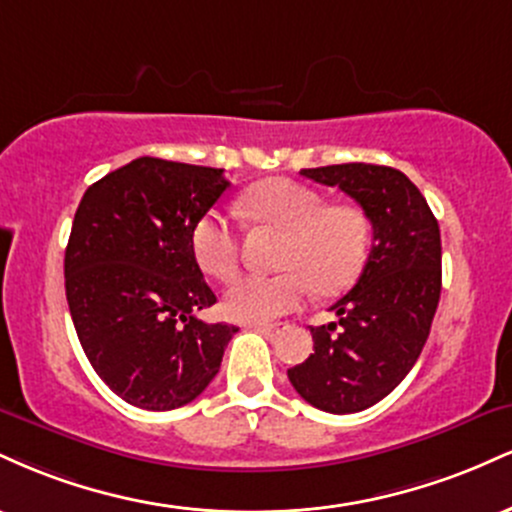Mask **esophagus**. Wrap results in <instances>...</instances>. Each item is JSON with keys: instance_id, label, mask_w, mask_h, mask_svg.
<instances>
[{"instance_id": "1", "label": "esophagus", "mask_w": 512, "mask_h": 512, "mask_svg": "<svg viewBox=\"0 0 512 512\" xmlns=\"http://www.w3.org/2000/svg\"><path fill=\"white\" fill-rule=\"evenodd\" d=\"M252 327H255L257 332L267 334V337H272L274 332H279V325H274V322H269V325H267V322H260V325H252Z\"/></svg>"}]
</instances>
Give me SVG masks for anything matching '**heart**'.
I'll return each instance as SVG.
<instances>
[{"label":"heart","instance_id":"b5f03b06","mask_svg":"<svg viewBox=\"0 0 512 512\" xmlns=\"http://www.w3.org/2000/svg\"><path fill=\"white\" fill-rule=\"evenodd\" d=\"M245 214L284 233L279 264L284 272L245 274L223 296V310L238 322H269L291 313L308 291L334 296L349 289L368 260L373 226L358 204H327L315 187L289 178L262 180L240 197ZM190 250L202 272L231 279L238 269L240 240L228 216L204 211L192 223Z\"/></svg>","mask_w":512,"mask_h":512}]
</instances>
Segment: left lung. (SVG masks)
<instances>
[{"label":"left lung","instance_id":"obj_1","mask_svg":"<svg viewBox=\"0 0 512 512\" xmlns=\"http://www.w3.org/2000/svg\"><path fill=\"white\" fill-rule=\"evenodd\" d=\"M339 187L368 214L373 248L356 286L330 310L339 320L310 327L315 354L289 368L296 392L330 414H354L407 378L440 301V228L402 170L373 163L303 168Z\"/></svg>","mask_w":512,"mask_h":512}]
</instances>
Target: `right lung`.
<instances>
[{
    "instance_id": "obj_1",
    "label": "right lung",
    "mask_w": 512,
    "mask_h": 512,
    "mask_svg": "<svg viewBox=\"0 0 512 512\" xmlns=\"http://www.w3.org/2000/svg\"><path fill=\"white\" fill-rule=\"evenodd\" d=\"M228 185L223 168L142 156L81 197L64 252L69 313L93 370L127 404H190L238 332L197 317L216 296L190 250L192 223Z\"/></svg>"
}]
</instances>
